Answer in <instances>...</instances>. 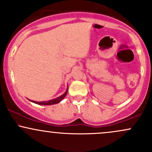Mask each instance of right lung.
<instances>
[{
	"mask_svg": "<svg viewBox=\"0 0 152 152\" xmlns=\"http://www.w3.org/2000/svg\"><path fill=\"white\" fill-rule=\"evenodd\" d=\"M67 92H68V88L67 90L66 91V92L64 93L63 95L61 96L58 97V98L56 99H51V100L50 101H48V102H35V101H32V100H30L31 102L35 103V104H39V105H53V104H58L61 102V101L63 100V99H64V97L66 96V94H67Z\"/></svg>",
	"mask_w": 152,
	"mask_h": 152,
	"instance_id": "add662e5",
	"label": "right lung"
}]
</instances>
